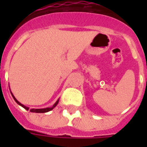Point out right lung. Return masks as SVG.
I'll return each instance as SVG.
<instances>
[{"label": "right lung", "mask_w": 147, "mask_h": 147, "mask_svg": "<svg viewBox=\"0 0 147 147\" xmlns=\"http://www.w3.org/2000/svg\"><path fill=\"white\" fill-rule=\"evenodd\" d=\"M10 93H11V92H10ZM11 94H12V97L13 98V99H14L15 101H16V102H17L18 105H20L21 107H24V109H26V110H27V111H28L29 107H26V106H24V105H22L21 103H20L19 101H18V100H17L16 98H15V97L13 96V94L12 93H11ZM58 103H59V100H57V101H56V102H55V104L53 105V107H47V108H42V109H30V111L34 112V113H46V112H48V111H52V110H53V108H54V107H55V106L58 105Z\"/></svg>", "instance_id": "1"}]
</instances>
